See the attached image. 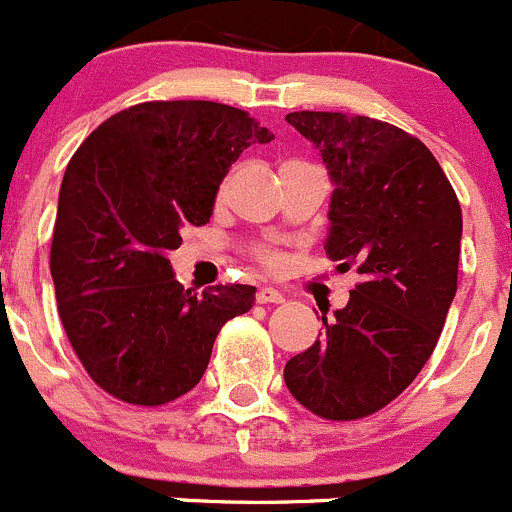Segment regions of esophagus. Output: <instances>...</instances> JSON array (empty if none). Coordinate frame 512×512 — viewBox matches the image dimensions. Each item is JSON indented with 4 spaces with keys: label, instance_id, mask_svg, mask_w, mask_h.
Here are the masks:
<instances>
[{
    "label": "esophagus",
    "instance_id": "esophagus-1",
    "mask_svg": "<svg viewBox=\"0 0 512 512\" xmlns=\"http://www.w3.org/2000/svg\"><path fill=\"white\" fill-rule=\"evenodd\" d=\"M256 302H259V305H279V302H284V295L274 287H261L259 292H256Z\"/></svg>",
    "mask_w": 512,
    "mask_h": 512
}]
</instances>
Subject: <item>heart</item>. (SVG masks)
Wrapping results in <instances>:
<instances>
[{"label": "heart", "instance_id": "b5f03b06", "mask_svg": "<svg viewBox=\"0 0 512 512\" xmlns=\"http://www.w3.org/2000/svg\"><path fill=\"white\" fill-rule=\"evenodd\" d=\"M259 261L264 266H269V269H274L279 264V256L274 251H259Z\"/></svg>", "mask_w": 512, "mask_h": 512}]
</instances>
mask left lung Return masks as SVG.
<instances>
[{"label":"left lung","mask_w":512,"mask_h":512,"mask_svg":"<svg viewBox=\"0 0 512 512\" xmlns=\"http://www.w3.org/2000/svg\"><path fill=\"white\" fill-rule=\"evenodd\" d=\"M333 182L325 253L361 274L325 333L284 366L300 405L359 420L400 395L431 359L456 295L461 207L436 156L390 122L289 112Z\"/></svg>","instance_id":"left-lung-1"}]
</instances>
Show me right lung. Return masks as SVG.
<instances>
[{
    "mask_svg": "<svg viewBox=\"0 0 512 512\" xmlns=\"http://www.w3.org/2000/svg\"><path fill=\"white\" fill-rule=\"evenodd\" d=\"M274 135L230 104L176 99L117 112L66 166L51 277L63 330L89 377L130 405L187 395L217 333L251 310L256 287L202 295L174 279L182 228L210 223L215 194L243 148Z\"/></svg>",
    "mask_w": 512,
    "mask_h": 512,
    "instance_id": "obj_1",
    "label": "right lung"
}]
</instances>
